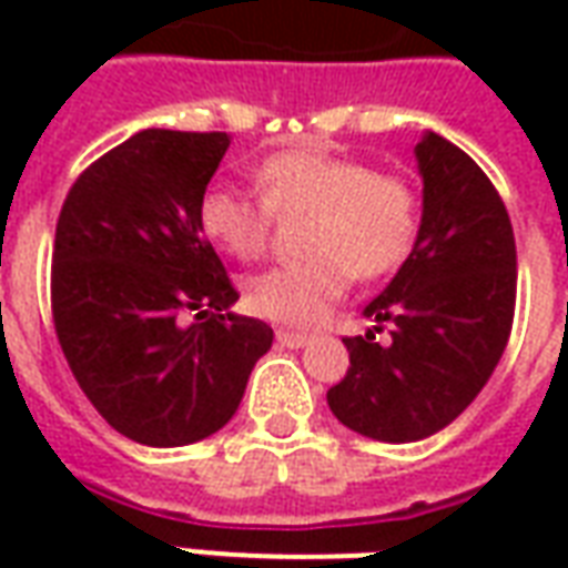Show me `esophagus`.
Instances as JSON below:
<instances>
[{"mask_svg":"<svg viewBox=\"0 0 568 568\" xmlns=\"http://www.w3.org/2000/svg\"><path fill=\"white\" fill-rule=\"evenodd\" d=\"M276 341L283 346H292V349H301V346H307L310 344V334L304 332H285V328H280L276 332Z\"/></svg>","mask_w":568,"mask_h":568,"instance_id":"1","label":"esophagus"}]
</instances>
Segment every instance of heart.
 I'll use <instances>...</instances> for the list:
<instances>
[{
  "label": "heart",
  "mask_w": 568,
  "mask_h": 568,
  "mask_svg": "<svg viewBox=\"0 0 568 568\" xmlns=\"http://www.w3.org/2000/svg\"><path fill=\"white\" fill-rule=\"evenodd\" d=\"M261 197L212 185L200 197V231L236 261L258 258L271 240L273 212L307 215L297 264H280L248 280L246 301L261 320L313 325L358 280H377L402 267L423 224V197L405 175L377 173L371 163L325 149L271 154L258 166Z\"/></svg>",
  "instance_id": "1"
}]
</instances>
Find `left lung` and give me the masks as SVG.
Returning a JSON list of instances; mask_svg holds the SVG:
<instances>
[{
    "mask_svg": "<svg viewBox=\"0 0 568 568\" xmlns=\"http://www.w3.org/2000/svg\"><path fill=\"white\" fill-rule=\"evenodd\" d=\"M423 224L393 283L344 337L349 368L328 389L346 428L386 444L435 435L471 405L499 365L514 322L517 248L508 210L463 149L428 130L417 142ZM390 325V341L376 334Z\"/></svg>",
    "mask_w": 568,
    "mask_h": 568,
    "instance_id": "obj_1",
    "label": "left lung"
}]
</instances>
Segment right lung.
Masks as SVG:
<instances>
[{"label": "right lung", "instance_id": "add662e5", "mask_svg": "<svg viewBox=\"0 0 568 568\" xmlns=\"http://www.w3.org/2000/svg\"><path fill=\"white\" fill-rule=\"evenodd\" d=\"M227 145L140 130L79 175L57 219V341L100 417L145 447L219 432L273 344L267 322L231 313L240 295L200 231Z\"/></svg>", "mask_w": 568, "mask_h": 568}]
</instances>
